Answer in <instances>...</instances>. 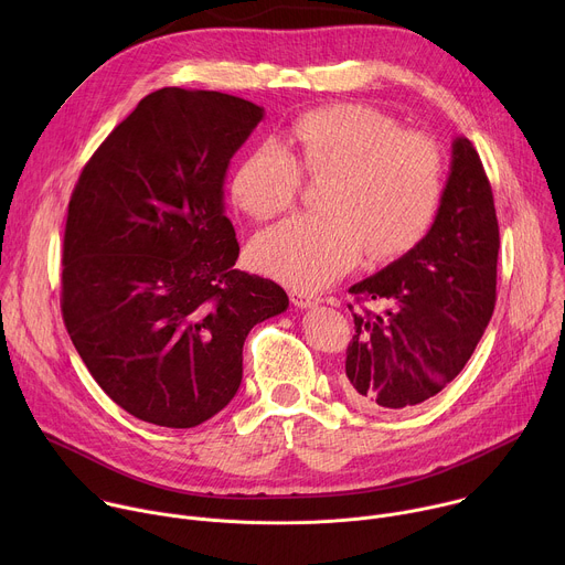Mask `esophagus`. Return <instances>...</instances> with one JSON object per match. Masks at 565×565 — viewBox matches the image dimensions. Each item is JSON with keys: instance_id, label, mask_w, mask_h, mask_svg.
<instances>
[{"instance_id": "esophagus-1", "label": "esophagus", "mask_w": 565, "mask_h": 565, "mask_svg": "<svg viewBox=\"0 0 565 565\" xmlns=\"http://www.w3.org/2000/svg\"><path fill=\"white\" fill-rule=\"evenodd\" d=\"M290 301L297 306V308H312L317 306L321 299L317 295H310V292H303V290H290Z\"/></svg>"}]
</instances>
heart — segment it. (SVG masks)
Segmentation results:
<instances>
[{
  "label": "heart",
  "mask_w": 565,
  "mask_h": 565,
  "mask_svg": "<svg viewBox=\"0 0 565 565\" xmlns=\"http://www.w3.org/2000/svg\"><path fill=\"white\" fill-rule=\"evenodd\" d=\"M288 142L310 177H329L321 214L290 216L253 238V264L301 290L324 288L358 257L386 259L416 246L436 218L445 190L438 145L364 105H335L299 116ZM295 156L264 142L230 181L234 203L253 218L292 207L301 172Z\"/></svg>",
  "instance_id": "obj_1"
}]
</instances>
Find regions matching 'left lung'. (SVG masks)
<instances>
[{
	"label": "left lung",
	"instance_id": "left-lung-1",
	"mask_svg": "<svg viewBox=\"0 0 565 565\" xmlns=\"http://www.w3.org/2000/svg\"><path fill=\"white\" fill-rule=\"evenodd\" d=\"M499 223L473 145L451 140L443 201L418 244L353 284L351 295L384 299L382 312H353L342 388L355 405L409 409L443 391L486 333L497 301ZM353 310V306H349Z\"/></svg>",
	"mask_w": 565,
	"mask_h": 565
}]
</instances>
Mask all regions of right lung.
<instances>
[{"label": "right lung", "mask_w": 565, "mask_h": 565, "mask_svg": "<svg viewBox=\"0 0 565 565\" xmlns=\"http://www.w3.org/2000/svg\"><path fill=\"white\" fill-rule=\"evenodd\" d=\"M264 107L158 89L107 136L68 201L62 317L103 391L138 420L190 429L244 375V342L288 308L270 279L234 268L223 183Z\"/></svg>", "instance_id": "obj_1"}]
</instances>
